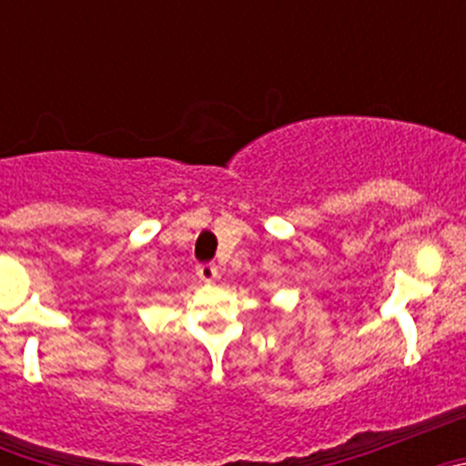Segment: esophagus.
<instances>
[{"label": "esophagus", "mask_w": 466, "mask_h": 466, "mask_svg": "<svg viewBox=\"0 0 466 466\" xmlns=\"http://www.w3.org/2000/svg\"><path fill=\"white\" fill-rule=\"evenodd\" d=\"M196 273H198V278L208 284L219 278V268H217V266H212V263H200V266L196 268Z\"/></svg>", "instance_id": "34e87169"}]
</instances>
